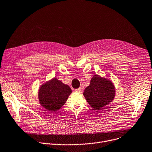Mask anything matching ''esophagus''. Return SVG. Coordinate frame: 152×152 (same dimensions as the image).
Returning <instances> with one entry per match:
<instances>
[{"mask_svg": "<svg viewBox=\"0 0 152 152\" xmlns=\"http://www.w3.org/2000/svg\"><path fill=\"white\" fill-rule=\"evenodd\" d=\"M75 92H76V93H80V92H81V89H80V88H79L75 89Z\"/></svg>", "mask_w": 152, "mask_h": 152, "instance_id": "obj_1", "label": "esophagus"}]
</instances>
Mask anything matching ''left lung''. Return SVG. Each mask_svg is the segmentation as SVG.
<instances>
[{"label":"left lung","mask_w":152,"mask_h":152,"mask_svg":"<svg viewBox=\"0 0 152 152\" xmlns=\"http://www.w3.org/2000/svg\"><path fill=\"white\" fill-rule=\"evenodd\" d=\"M115 94V89L113 83L98 75L93 76L90 85L85 88L83 93L87 103L95 110H101L112 102Z\"/></svg>","instance_id":"obj_1"}]
</instances>
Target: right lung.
<instances>
[{"label":"right lung","instance_id":"1","mask_svg":"<svg viewBox=\"0 0 152 152\" xmlns=\"http://www.w3.org/2000/svg\"><path fill=\"white\" fill-rule=\"evenodd\" d=\"M72 92L69 86L54 77L40 86L38 95L39 102L45 109L55 112L64 105Z\"/></svg>","mask_w":152,"mask_h":152}]
</instances>
